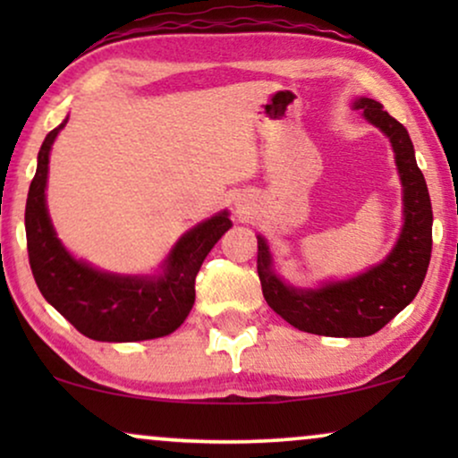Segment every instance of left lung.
Here are the masks:
<instances>
[{
    "label": "left lung",
    "instance_id": "8db88e82",
    "mask_svg": "<svg viewBox=\"0 0 458 458\" xmlns=\"http://www.w3.org/2000/svg\"><path fill=\"white\" fill-rule=\"evenodd\" d=\"M354 108L390 137L403 181L404 225L392 252L379 265L346 281L317 290H298L273 271L265 237L259 235L262 296L281 318L300 331L329 337H367L392 321L421 290L431 259V199L406 129L371 98L354 99Z\"/></svg>",
    "mask_w": 458,
    "mask_h": 458
}]
</instances>
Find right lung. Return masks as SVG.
<instances>
[{"instance_id":"right-lung-1","label":"right lung","mask_w":458,"mask_h":458,"mask_svg":"<svg viewBox=\"0 0 458 458\" xmlns=\"http://www.w3.org/2000/svg\"><path fill=\"white\" fill-rule=\"evenodd\" d=\"M66 121L47 133L29 187L24 229L35 284L43 298L91 340L141 342L173 334L196 300L199 267L231 227L229 212H218L187 231L168 252L162 275L154 277L104 273L72 259L55 237L46 204L49 149Z\"/></svg>"}]
</instances>
